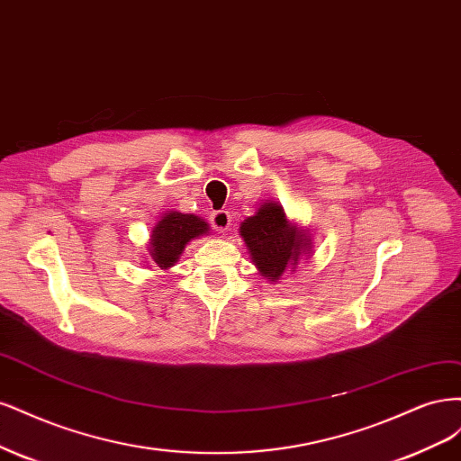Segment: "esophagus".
Masks as SVG:
<instances>
[{
	"label": "esophagus",
	"instance_id": "esophagus-1",
	"mask_svg": "<svg viewBox=\"0 0 461 461\" xmlns=\"http://www.w3.org/2000/svg\"><path fill=\"white\" fill-rule=\"evenodd\" d=\"M211 224L216 231L220 233H226L231 226V216L228 211H216L212 216H211Z\"/></svg>",
	"mask_w": 461,
	"mask_h": 461
}]
</instances>
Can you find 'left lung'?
<instances>
[{"mask_svg": "<svg viewBox=\"0 0 461 461\" xmlns=\"http://www.w3.org/2000/svg\"><path fill=\"white\" fill-rule=\"evenodd\" d=\"M240 235L252 264L270 284H276L287 272H296V266L312 257L314 247L310 230L289 220L284 206L276 201H264L255 214L245 218Z\"/></svg>", "mask_w": 461, "mask_h": 461, "instance_id": "left-lung-1", "label": "left lung"}]
</instances>
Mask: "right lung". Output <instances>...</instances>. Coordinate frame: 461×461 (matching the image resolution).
Segmentation results:
<instances>
[{"instance_id":"obj_1","label":"right lung","mask_w":461,"mask_h":461,"mask_svg":"<svg viewBox=\"0 0 461 461\" xmlns=\"http://www.w3.org/2000/svg\"><path fill=\"white\" fill-rule=\"evenodd\" d=\"M209 233L211 226L201 216L167 211L155 221L149 245H147L149 257L143 258H147V262L157 264V268L160 270H170L180 260L185 247L193 240H199L201 235Z\"/></svg>"}]
</instances>
